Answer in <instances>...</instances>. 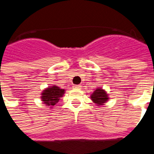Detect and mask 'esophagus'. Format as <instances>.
Returning a JSON list of instances; mask_svg holds the SVG:
<instances>
[{
    "mask_svg": "<svg viewBox=\"0 0 154 154\" xmlns=\"http://www.w3.org/2000/svg\"><path fill=\"white\" fill-rule=\"evenodd\" d=\"M73 87L75 89H81V88H82V86H81V85H74Z\"/></svg>",
    "mask_w": 154,
    "mask_h": 154,
    "instance_id": "obj_1",
    "label": "esophagus"
}]
</instances>
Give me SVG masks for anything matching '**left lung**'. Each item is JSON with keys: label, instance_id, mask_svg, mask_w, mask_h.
Segmentation results:
<instances>
[{"label": "left lung", "instance_id": "1", "mask_svg": "<svg viewBox=\"0 0 154 154\" xmlns=\"http://www.w3.org/2000/svg\"><path fill=\"white\" fill-rule=\"evenodd\" d=\"M91 100H93L95 103H97L98 106L104 105L108 100V97H107L106 92L101 88H98L95 91L93 94L91 95Z\"/></svg>", "mask_w": 154, "mask_h": 154}]
</instances>
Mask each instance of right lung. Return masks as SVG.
<instances>
[{
	"label": "right lung",
	"mask_w": 154,
	"mask_h": 154,
	"mask_svg": "<svg viewBox=\"0 0 154 154\" xmlns=\"http://www.w3.org/2000/svg\"><path fill=\"white\" fill-rule=\"evenodd\" d=\"M64 94L63 89H60L57 86H53L52 87H48L42 93V100L44 104L48 106H55L60 100V97H63Z\"/></svg>",
	"instance_id": "right-lung-1"
}]
</instances>
